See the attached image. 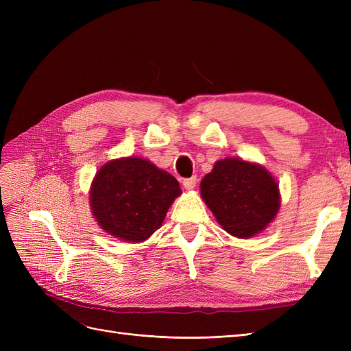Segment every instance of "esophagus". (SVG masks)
<instances>
[{"label": "esophagus", "instance_id": "34e87169", "mask_svg": "<svg viewBox=\"0 0 351 351\" xmlns=\"http://www.w3.org/2000/svg\"><path fill=\"white\" fill-rule=\"evenodd\" d=\"M196 182L197 178L196 177H190V178H184L183 180V186L186 190H193L196 187Z\"/></svg>", "mask_w": 351, "mask_h": 351}]
</instances>
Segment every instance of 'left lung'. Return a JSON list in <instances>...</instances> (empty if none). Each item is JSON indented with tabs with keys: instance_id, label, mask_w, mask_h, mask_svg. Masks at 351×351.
<instances>
[{
	"instance_id": "8db88e82",
	"label": "left lung",
	"mask_w": 351,
	"mask_h": 351,
	"mask_svg": "<svg viewBox=\"0 0 351 351\" xmlns=\"http://www.w3.org/2000/svg\"><path fill=\"white\" fill-rule=\"evenodd\" d=\"M200 193L230 234L246 239L267 227L280 209L275 178L256 164L221 159L200 183Z\"/></svg>"
}]
</instances>
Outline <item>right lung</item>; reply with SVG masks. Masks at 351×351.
I'll list each match as a JSON object with an SVG mask.
<instances>
[{
  "instance_id": "obj_1",
  "label": "right lung",
  "mask_w": 351,
  "mask_h": 351,
  "mask_svg": "<svg viewBox=\"0 0 351 351\" xmlns=\"http://www.w3.org/2000/svg\"><path fill=\"white\" fill-rule=\"evenodd\" d=\"M182 193L177 180L142 158L105 164L90 189V206L102 230L125 241H142L162 226Z\"/></svg>"
}]
</instances>
